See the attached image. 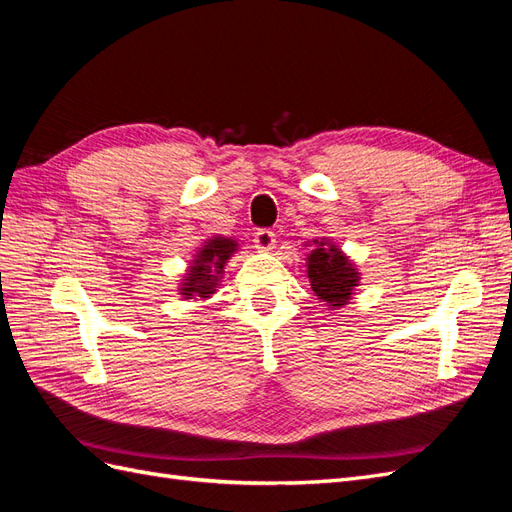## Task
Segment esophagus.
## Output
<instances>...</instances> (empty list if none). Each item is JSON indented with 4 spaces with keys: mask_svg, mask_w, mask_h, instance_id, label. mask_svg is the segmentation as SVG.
Returning <instances> with one entry per match:
<instances>
[{
    "mask_svg": "<svg viewBox=\"0 0 512 512\" xmlns=\"http://www.w3.org/2000/svg\"><path fill=\"white\" fill-rule=\"evenodd\" d=\"M254 245L258 247L260 252H269V250H273V245H275V235H273V230H269V228H260V230H256V232H254Z\"/></svg>",
    "mask_w": 512,
    "mask_h": 512,
    "instance_id": "esophagus-1",
    "label": "esophagus"
}]
</instances>
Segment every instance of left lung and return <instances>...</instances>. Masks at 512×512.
Returning <instances> with one entry per match:
<instances>
[{"instance_id": "8db88e82", "label": "left lung", "mask_w": 512, "mask_h": 512, "mask_svg": "<svg viewBox=\"0 0 512 512\" xmlns=\"http://www.w3.org/2000/svg\"><path fill=\"white\" fill-rule=\"evenodd\" d=\"M318 247L307 258V280L312 282L316 297L331 307L348 303L352 288L359 282V273L335 245L316 241Z\"/></svg>"}]
</instances>
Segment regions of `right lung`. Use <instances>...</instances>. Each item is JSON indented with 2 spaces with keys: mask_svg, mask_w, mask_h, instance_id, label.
I'll return each mask as SVG.
<instances>
[{
  "mask_svg": "<svg viewBox=\"0 0 512 512\" xmlns=\"http://www.w3.org/2000/svg\"><path fill=\"white\" fill-rule=\"evenodd\" d=\"M235 250H237V243L232 239H224V237L209 239L203 250H198L194 265L190 267L188 280L181 284L183 297L192 299L194 294L196 297H209V294H213L215 286H218V277H222L226 260ZM213 270L216 271L215 274L212 273Z\"/></svg>",
  "mask_w": 512,
  "mask_h": 512,
  "instance_id": "add662e5",
  "label": "right lung"
}]
</instances>
